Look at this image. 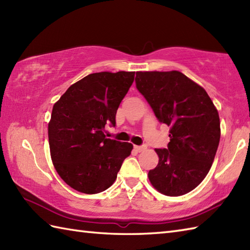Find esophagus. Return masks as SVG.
<instances>
[{
    "label": "esophagus",
    "instance_id": "obj_1",
    "mask_svg": "<svg viewBox=\"0 0 250 250\" xmlns=\"http://www.w3.org/2000/svg\"><path fill=\"white\" fill-rule=\"evenodd\" d=\"M134 149L137 152H142V151H144L146 149V146L145 145H143V146H134Z\"/></svg>",
    "mask_w": 250,
    "mask_h": 250
}]
</instances>
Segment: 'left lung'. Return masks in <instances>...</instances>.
I'll use <instances>...</instances> for the list:
<instances>
[{"instance_id":"left-lung-1","label":"left lung","mask_w":250,"mask_h":250,"mask_svg":"<svg viewBox=\"0 0 250 250\" xmlns=\"http://www.w3.org/2000/svg\"><path fill=\"white\" fill-rule=\"evenodd\" d=\"M136 89L157 119L171 126L167 148H157L148 177L159 192L178 196L202 183L220 140L219 115L205 90L178 71L136 72Z\"/></svg>"}]
</instances>
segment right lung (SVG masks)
I'll use <instances>...</instances> for the list:
<instances>
[{"label": "right lung", "instance_id": "1", "mask_svg": "<svg viewBox=\"0 0 250 250\" xmlns=\"http://www.w3.org/2000/svg\"><path fill=\"white\" fill-rule=\"evenodd\" d=\"M135 72L93 73L73 83L54 105L48 125L51 160L58 174L79 192L109 188L133 145L106 139L105 125L133 83Z\"/></svg>", "mask_w": 250, "mask_h": 250}]
</instances>
